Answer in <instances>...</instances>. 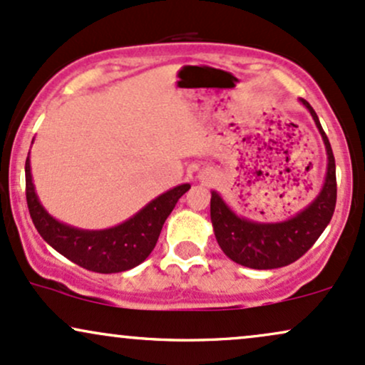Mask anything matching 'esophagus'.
Returning a JSON list of instances; mask_svg holds the SVG:
<instances>
[{
  "instance_id": "34e87169",
  "label": "esophagus",
  "mask_w": 365,
  "mask_h": 365,
  "mask_svg": "<svg viewBox=\"0 0 365 365\" xmlns=\"http://www.w3.org/2000/svg\"><path fill=\"white\" fill-rule=\"evenodd\" d=\"M211 177H212V175H204L202 180H206V182H209V180H211Z\"/></svg>"
}]
</instances>
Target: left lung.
I'll return each mask as SVG.
<instances>
[{"label":"left lung","mask_w":365,"mask_h":365,"mask_svg":"<svg viewBox=\"0 0 365 365\" xmlns=\"http://www.w3.org/2000/svg\"><path fill=\"white\" fill-rule=\"evenodd\" d=\"M300 103L312 115L328 154V170L319 195L304 211L282 223H255L237 216L217 192H211V221L221 250L232 261L252 269H276L295 262L316 244L333 217L336 206V165L331 144L316 111L305 99Z\"/></svg>","instance_id":"8db88e82"}]
</instances>
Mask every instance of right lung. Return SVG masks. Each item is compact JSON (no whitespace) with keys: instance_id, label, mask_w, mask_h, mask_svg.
Wrapping results in <instances>:
<instances>
[{"instance_id":"obj_1","label":"right lung","mask_w":365,"mask_h":365,"mask_svg":"<svg viewBox=\"0 0 365 365\" xmlns=\"http://www.w3.org/2000/svg\"><path fill=\"white\" fill-rule=\"evenodd\" d=\"M188 188V183L171 188L118 226L108 230H78L60 223L41 206L32 183L29 156L25 161V195L32 223L39 235L66 259L94 273H121L144 262L156 247L166 217Z\"/></svg>"}]
</instances>
